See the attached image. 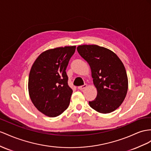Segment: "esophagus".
<instances>
[{
  "label": "esophagus",
  "mask_w": 151,
  "mask_h": 151,
  "mask_svg": "<svg viewBox=\"0 0 151 151\" xmlns=\"http://www.w3.org/2000/svg\"><path fill=\"white\" fill-rule=\"evenodd\" d=\"M87 87V85L86 84H84V85H83V86H79V87H78V88L79 90H83V89H84L85 88H86Z\"/></svg>",
  "instance_id": "34e87169"
}]
</instances>
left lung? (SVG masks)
I'll list each match as a JSON object with an SVG mask.
<instances>
[{"label":"left lung","instance_id":"8db88e82","mask_svg":"<svg viewBox=\"0 0 151 151\" xmlns=\"http://www.w3.org/2000/svg\"><path fill=\"white\" fill-rule=\"evenodd\" d=\"M77 51L89 64L98 94L90 106L102 114L112 112L124 100L128 87L126 69L115 53L98 45H80Z\"/></svg>","mask_w":151,"mask_h":151}]
</instances>
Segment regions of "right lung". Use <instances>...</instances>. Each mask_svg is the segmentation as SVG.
<instances>
[{
  "mask_svg": "<svg viewBox=\"0 0 151 151\" xmlns=\"http://www.w3.org/2000/svg\"><path fill=\"white\" fill-rule=\"evenodd\" d=\"M76 46L48 50L34 62L29 76L30 99L41 113L50 117L63 114L70 103L73 90L65 69Z\"/></svg>",
  "mask_w": 151,
  "mask_h": 151,
  "instance_id": "obj_1",
  "label": "right lung"
}]
</instances>
